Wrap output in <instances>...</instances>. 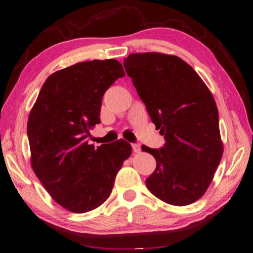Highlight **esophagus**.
<instances>
[{
  "label": "esophagus",
  "mask_w": 253,
  "mask_h": 253,
  "mask_svg": "<svg viewBox=\"0 0 253 253\" xmlns=\"http://www.w3.org/2000/svg\"><path fill=\"white\" fill-rule=\"evenodd\" d=\"M132 150H133L135 154H138V152L141 151V147H140L139 143H133L132 144Z\"/></svg>",
  "instance_id": "34e87169"
}]
</instances>
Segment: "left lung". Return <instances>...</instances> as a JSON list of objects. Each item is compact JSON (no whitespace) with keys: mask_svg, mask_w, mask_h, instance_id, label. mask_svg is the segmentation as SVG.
I'll use <instances>...</instances> for the list:
<instances>
[{"mask_svg":"<svg viewBox=\"0 0 253 253\" xmlns=\"http://www.w3.org/2000/svg\"><path fill=\"white\" fill-rule=\"evenodd\" d=\"M124 68L166 144L142 146L157 161L147 188L159 200L185 206L204 195L223 155L216 103L200 75L181 58L131 53Z\"/></svg>","mask_w":253,"mask_h":253,"instance_id":"8db88e82","label":"left lung"}]
</instances>
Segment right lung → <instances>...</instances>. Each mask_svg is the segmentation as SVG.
<instances>
[{
  "mask_svg": "<svg viewBox=\"0 0 253 253\" xmlns=\"http://www.w3.org/2000/svg\"><path fill=\"white\" fill-rule=\"evenodd\" d=\"M115 59L83 61L51 74L28 119L31 167L49 195L73 213L104 203L132 148L126 140L88 144L89 130L101 122L102 97L120 77Z\"/></svg>",
  "mask_w": 253,
  "mask_h": 253,
  "instance_id": "1",
  "label": "right lung"
}]
</instances>
